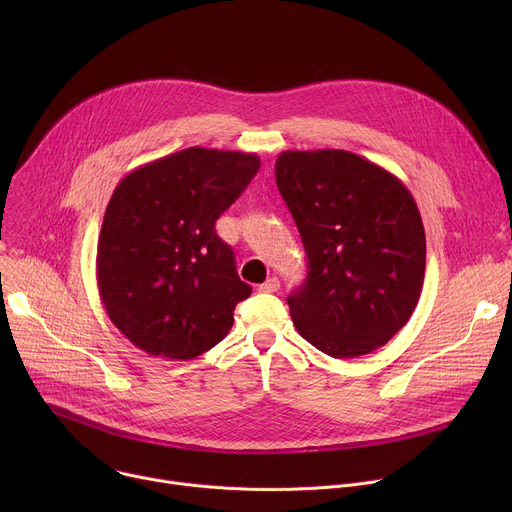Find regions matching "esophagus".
<instances>
[{
    "mask_svg": "<svg viewBox=\"0 0 512 512\" xmlns=\"http://www.w3.org/2000/svg\"><path fill=\"white\" fill-rule=\"evenodd\" d=\"M279 289V279L277 277H269L267 281H263L259 285V291H263V294H273V291Z\"/></svg>",
    "mask_w": 512,
    "mask_h": 512,
    "instance_id": "esophagus-1",
    "label": "esophagus"
}]
</instances>
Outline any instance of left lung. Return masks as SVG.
<instances>
[{
    "instance_id": "obj_1",
    "label": "left lung",
    "mask_w": 512,
    "mask_h": 512,
    "mask_svg": "<svg viewBox=\"0 0 512 512\" xmlns=\"http://www.w3.org/2000/svg\"><path fill=\"white\" fill-rule=\"evenodd\" d=\"M277 188L298 225L308 277L287 304L332 358L385 346L411 318L425 275V231L407 186L346 150H287Z\"/></svg>"
}]
</instances>
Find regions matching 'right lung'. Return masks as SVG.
<instances>
[{
  "mask_svg": "<svg viewBox=\"0 0 512 512\" xmlns=\"http://www.w3.org/2000/svg\"><path fill=\"white\" fill-rule=\"evenodd\" d=\"M259 166L255 154L194 145L117 184L97 243V285L109 320L133 346L190 360L229 334L251 285L214 223Z\"/></svg>",
  "mask_w": 512,
  "mask_h": 512,
  "instance_id": "obj_1",
  "label": "right lung"
}]
</instances>
